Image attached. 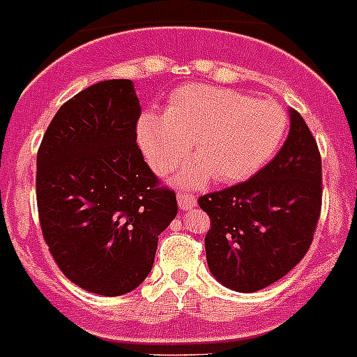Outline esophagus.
Segmentation results:
<instances>
[{
    "label": "esophagus",
    "mask_w": 357,
    "mask_h": 357,
    "mask_svg": "<svg viewBox=\"0 0 357 357\" xmlns=\"http://www.w3.org/2000/svg\"><path fill=\"white\" fill-rule=\"evenodd\" d=\"M195 204H197L195 195L186 192H178V206H181V210H190V208H193Z\"/></svg>",
    "instance_id": "obj_1"
}]
</instances>
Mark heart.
I'll return each mask as SVG.
<instances>
[{"label":"heart","instance_id":"b5f03b06","mask_svg":"<svg viewBox=\"0 0 357 357\" xmlns=\"http://www.w3.org/2000/svg\"><path fill=\"white\" fill-rule=\"evenodd\" d=\"M289 127L286 108L256 101L247 93L188 84L171 93L165 114L147 110L138 121V142L151 167L165 175L195 145L193 165L182 175L199 184L208 175L219 182L249 178L275 156Z\"/></svg>","mask_w":357,"mask_h":357}]
</instances>
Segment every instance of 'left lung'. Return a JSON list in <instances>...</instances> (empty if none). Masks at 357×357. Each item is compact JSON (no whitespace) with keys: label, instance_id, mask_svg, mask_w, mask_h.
<instances>
[{"label":"left lung","instance_id":"left-lung-1","mask_svg":"<svg viewBox=\"0 0 357 357\" xmlns=\"http://www.w3.org/2000/svg\"><path fill=\"white\" fill-rule=\"evenodd\" d=\"M291 129L278 155L249 181L199 197L210 218L208 267L223 286L252 293L280 280L306 256L323 206V164L306 121L289 110Z\"/></svg>","mask_w":357,"mask_h":357}]
</instances>
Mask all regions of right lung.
I'll list each match as a JSON object with an SVG mask.
<instances>
[{
	"instance_id": "right-lung-1",
	"label": "right lung",
	"mask_w": 357,
	"mask_h": 357,
	"mask_svg": "<svg viewBox=\"0 0 357 357\" xmlns=\"http://www.w3.org/2000/svg\"><path fill=\"white\" fill-rule=\"evenodd\" d=\"M142 107L129 79L96 82L66 101L36 155V206L62 275L118 296L149 275L176 195L136 144Z\"/></svg>"
}]
</instances>
